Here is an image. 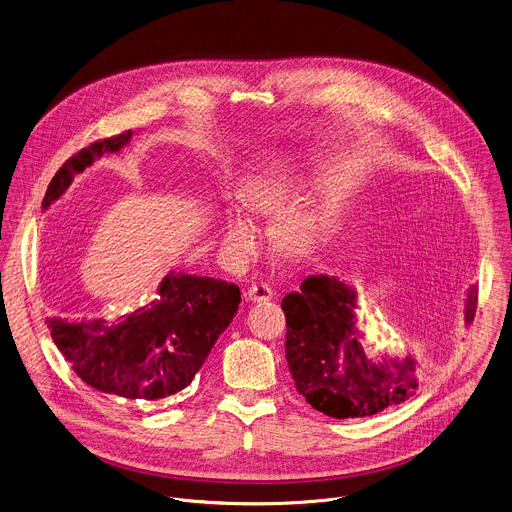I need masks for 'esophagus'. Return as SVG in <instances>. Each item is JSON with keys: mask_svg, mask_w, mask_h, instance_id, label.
<instances>
[{"mask_svg": "<svg viewBox=\"0 0 512 512\" xmlns=\"http://www.w3.org/2000/svg\"><path fill=\"white\" fill-rule=\"evenodd\" d=\"M273 295H275L273 289H271L269 285H265V283H255V285H251V287L247 289V293H245V297H247L249 301H253V303L271 301Z\"/></svg>", "mask_w": 512, "mask_h": 512, "instance_id": "esophagus-1", "label": "esophagus"}]
</instances>
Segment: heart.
<instances>
[{
    "label": "heart",
    "instance_id": "heart-1",
    "mask_svg": "<svg viewBox=\"0 0 512 512\" xmlns=\"http://www.w3.org/2000/svg\"><path fill=\"white\" fill-rule=\"evenodd\" d=\"M297 176L291 168L277 164L245 176L237 188L239 205L253 215H269L293 196ZM316 223L307 209H291L273 227L275 241L291 251L307 247ZM221 247L233 261H245L257 247V227L237 209H225L221 221Z\"/></svg>",
    "mask_w": 512,
    "mask_h": 512
}]
</instances>
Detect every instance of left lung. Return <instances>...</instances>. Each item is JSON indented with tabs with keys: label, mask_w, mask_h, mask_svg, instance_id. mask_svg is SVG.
<instances>
[{
	"label": "left lung",
	"mask_w": 512,
	"mask_h": 512,
	"mask_svg": "<svg viewBox=\"0 0 512 512\" xmlns=\"http://www.w3.org/2000/svg\"><path fill=\"white\" fill-rule=\"evenodd\" d=\"M287 362L297 392L336 419L368 417L411 398L423 382L415 356L372 358L358 330V295L344 281L312 275L299 293L283 299ZM477 308V287L467 291L465 322Z\"/></svg>",
	"instance_id": "1"
}]
</instances>
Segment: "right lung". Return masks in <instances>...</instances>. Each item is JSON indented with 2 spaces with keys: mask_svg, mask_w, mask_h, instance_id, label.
<instances>
[{
  "mask_svg": "<svg viewBox=\"0 0 512 512\" xmlns=\"http://www.w3.org/2000/svg\"><path fill=\"white\" fill-rule=\"evenodd\" d=\"M132 130L99 140L69 158L51 180L43 209L104 154L122 150ZM241 303L227 281L170 273L158 299L118 318H49L55 346L91 388L126 400L156 402L188 388Z\"/></svg>",
  "mask_w": 512,
  "mask_h": 512,
  "instance_id": "obj_1",
  "label": "right lung"
}]
</instances>
